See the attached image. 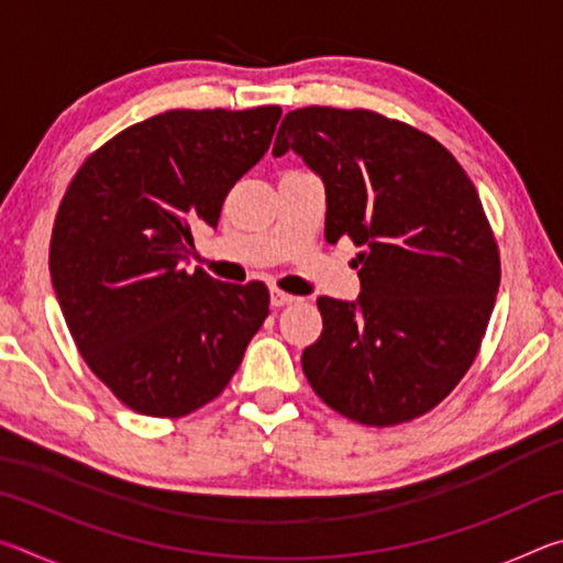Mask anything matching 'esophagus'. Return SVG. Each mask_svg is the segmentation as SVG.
Instances as JSON below:
<instances>
[{
	"instance_id": "esophagus-1",
	"label": "esophagus",
	"mask_w": 563,
	"mask_h": 563,
	"mask_svg": "<svg viewBox=\"0 0 563 563\" xmlns=\"http://www.w3.org/2000/svg\"><path fill=\"white\" fill-rule=\"evenodd\" d=\"M295 300H298V298H295V295H290V292H283L278 288L271 290V305H273V308H283V305H290Z\"/></svg>"
}]
</instances>
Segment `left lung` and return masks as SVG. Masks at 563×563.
Wrapping results in <instances>:
<instances>
[{
	"mask_svg": "<svg viewBox=\"0 0 563 563\" xmlns=\"http://www.w3.org/2000/svg\"><path fill=\"white\" fill-rule=\"evenodd\" d=\"M288 151L325 184L328 243L360 247V298H318L305 377L360 424L422 417L472 367L497 300L499 247L479 194L440 141L375 111L295 109L273 156Z\"/></svg>",
	"mask_w": 563,
	"mask_h": 563,
	"instance_id": "left-lung-1",
	"label": "left lung"
}]
</instances>
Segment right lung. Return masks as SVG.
Masks as SVG:
<instances>
[{"instance_id": "obj_1", "label": "right lung", "mask_w": 563, "mask_h": 563, "mask_svg": "<svg viewBox=\"0 0 563 563\" xmlns=\"http://www.w3.org/2000/svg\"><path fill=\"white\" fill-rule=\"evenodd\" d=\"M280 113H158L93 151L66 188L49 245L56 300L84 362L133 412L184 417L211 402L268 318L263 283L184 263L194 225H218Z\"/></svg>"}]
</instances>
